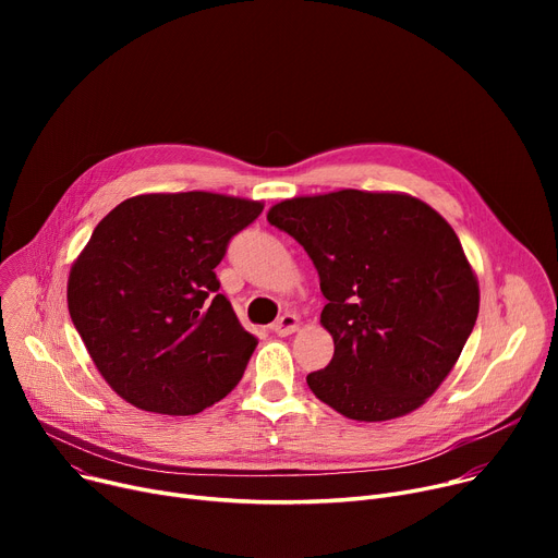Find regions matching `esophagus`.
I'll return each instance as SVG.
<instances>
[{
    "label": "esophagus",
    "instance_id": "1",
    "mask_svg": "<svg viewBox=\"0 0 558 558\" xmlns=\"http://www.w3.org/2000/svg\"><path fill=\"white\" fill-rule=\"evenodd\" d=\"M271 330L278 335V337H287L291 332L299 330V316L296 314H282L276 324L271 326Z\"/></svg>",
    "mask_w": 558,
    "mask_h": 558
}]
</instances>
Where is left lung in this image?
Masks as SVG:
<instances>
[{
	"mask_svg": "<svg viewBox=\"0 0 558 558\" xmlns=\"http://www.w3.org/2000/svg\"><path fill=\"white\" fill-rule=\"evenodd\" d=\"M269 223L312 257L328 305L332 362L307 375L345 418L377 423L418 409L473 332L480 284L452 226L402 192L339 190L276 203Z\"/></svg>",
	"mask_w": 558,
	"mask_h": 558,
	"instance_id": "1",
	"label": "left lung"
}]
</instances>
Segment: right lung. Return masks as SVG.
<instances>
[{
	"mask_svg": "<svg viewBox=\"0 0 558 558\" xmlns=\"http://www.w3.org/2000/svg\"><path fill=\"white\" fill-rule=\"evenodd\" d=\"M262 208L213 192L140 194L97 223L72 264L68 307L117 396L192 416L238 387L257 339L219 294L215 267Z\"/></svg>",
	"mask_w": 558,
	"mask_h": 558,
	"instance_id": "add662e5",
	"label": "right lung"
}]
</instances>
